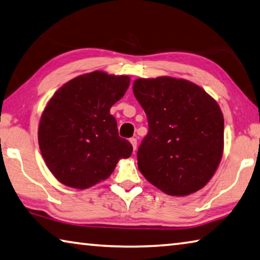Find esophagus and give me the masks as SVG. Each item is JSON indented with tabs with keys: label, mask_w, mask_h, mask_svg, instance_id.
I'll list each match as a JSON object with an SVG mask.
<instances>
[{
	"label": "esophagus",
	"mask_w": 260,
	"mask_h": 260,
	"mask_svg": "<svg viewBox=\"0 0 260 260\" xmlns=\"http://www.w3.org/2000/svg\"><path fill=\"white\" fill-rule=\"evenodd\" d=\"M130 143H131V145H133V147H134V149L136 151V148H137V139L131 138L130 139Z\"/></svg>",
	"instance_id": "34e87169"
}]
</instances>
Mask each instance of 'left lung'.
<instances>
[{
  "label": "left lung",
  "mask_w": 260,
  "mask_h": 260,
  "mask_svg": "<svg viewBox=\"0 0 260 260\" xmlns=\"http://www.w3.org/2000/svg\"><path fill=\"white\" fill-rule=\"evenodd\" d=\"M133 90L148 120L138 149V169L171 197L206 186L224 153V116L206 90L185 79L135 80Z\"/></svg>",
  "instance_id": "left-lung-1"
}]
</instances>
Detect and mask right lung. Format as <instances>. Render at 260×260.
I'll return each mask as SVG.
<instances>
[{"instance_id":"obj_1","label":"right lung","mask_w":260,"mask_h":260,"mask_svg":"<svg viewBox=\"0 0 260 260\" xmlns=\"http://www.w3.org/2000/svg\"><path fill=\"white\" fill-rule=\"evenodd\" d=\"M130 85V76L103 71L82 74L60 86L44 107L39 146L59 183L86 189L106 180L133 146L118 137L111 107Z\"/></svg>"}]
</instances>
